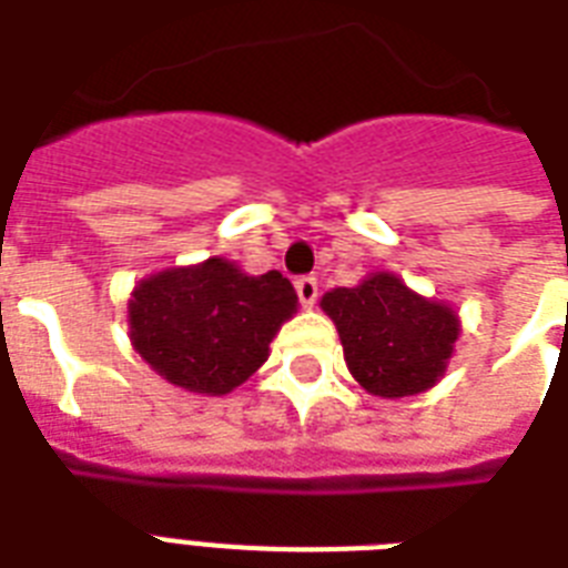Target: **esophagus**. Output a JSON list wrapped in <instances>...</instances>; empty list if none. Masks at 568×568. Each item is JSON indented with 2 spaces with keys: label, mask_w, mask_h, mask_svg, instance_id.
Returning a JSON list of instances; mask_svg holds the SVG:
<instances>
[{
  "label": "esophagus",
  "mask_w": 568,
  "mask_h": 568,
  "mask_svg": "<svg viewBox=\"0 0 568 568\" xmlns=\"http://www.w3.org/2000/svg\"><path fill=\"white\" fill-rule=\"evenodd\" d=\"M294 292H297L303 306H312L315 297H318V280H315V276H297V280H294Z\"/></svg>",
  "instance_id": "obj_1"
}]
</instances>
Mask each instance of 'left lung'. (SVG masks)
<instances>
[{"instance_id": "1", "label": "left lung", "mask_w": 568, "mask_h": 568, "mask_svg": "<svg viewBox=\"0 0 568 568\" xmlns=\"http://www.w3.org/2000/svg\"><path fill=\"white\" fill-rule=\"evenodd\" d=\"M321 306L336 324L351 374L379 397L430 388L445 372L459 333L448 306L424 301L392 274L327 292Z\"/></svg>"}]
</instances>
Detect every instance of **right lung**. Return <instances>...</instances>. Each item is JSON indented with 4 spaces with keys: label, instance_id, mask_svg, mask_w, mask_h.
Segmentation results:
<instances>
[{
    "label": "right lung",
    "instance_id": "1",
    "mask_svg": "<svg viewBox=\"0 0 568 568\" xmlns=\"http://www.w3.org/2000/svg\"><path fill=\"white\" fill-rule=\"evenodd\" d=\"M297 294L280 271L262 276L209 258L138 285L129 303L132 345L173 386L226 395L267 359Z\"/></svg>",
    "mask_w": 568,
    "mask_h": 568
}]
</instances>
